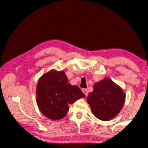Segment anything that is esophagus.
Masks as SVG:
<instances>
[{
    "mask_svg": "<svg viewBox=\"0 0 148 148\" xmlns=\"http://www.w3.org/2000/svg\"><path fill=\"white\" fill-rule=\"evenodd\" d=\"M82 91H83V92L85 94V95L86 96H87L88 95V90H87V89H86V88H83Z\"/></svg>",
    "mask_w": 148,
    "mask_h": 148,
    "instance_id": "1",
    "label": "esophagus"
}]
</instances>
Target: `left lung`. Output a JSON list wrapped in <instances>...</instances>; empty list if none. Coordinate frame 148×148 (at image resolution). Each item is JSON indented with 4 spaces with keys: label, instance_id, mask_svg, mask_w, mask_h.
Listing matches in <instances>:
<instances>
[{
    "label": "left lung",
    "instance_id": "1",
    "mask_svg": "<svg viewBox=\"0 0 148 148\" xmlns=\"http://www.w3.org/2000/svg\"><path fill=\"white\" fill-rule=\"evenodd\" d=\"M87 98L93 114L103 121L113 119L124 104L125 96L122 88L109 78L96 83Z\"/></svg>",
    "mask_w": 148,
    "mask_h": 148
}]
</instances>
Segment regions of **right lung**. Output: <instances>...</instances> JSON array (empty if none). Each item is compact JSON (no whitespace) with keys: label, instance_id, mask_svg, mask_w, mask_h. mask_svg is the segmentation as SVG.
Wrapping results in <instances>:
<instances>
[{"label":"right lung","instance_id":"right-lung-1","mask_svg":"<svg viewBox=\"0 0 148 148\" xmlns=\"http://www.w3.org/2000/svg\"><path fill=\"white\" fill-rule=\"evenodd\" d=\"M81 89L69 83L65 72L51 71L39 79L37 87V103L45 116L56 120L63 119L69 105L85 98Z\"/></svg>","mask_w":148,"mask_h":148}]
</instances>
